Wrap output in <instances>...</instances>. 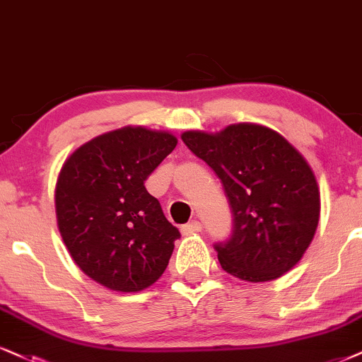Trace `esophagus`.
<instances>
[{
  "mask_svg": "<svg viewBox=\"0 0 362 362\" xmlns=\"http://www.w3.org/2000/svg\"><path fill=\"white\" fill-rule=\"evenodd\" d=\"M203 225L199 221H191V223H186V225H182V235H193V233H198V231H202Z\"/></svg>",
  "mask_w": 362,
  "mask_h": 362,
  "instance_id": "1",
  "label": "esophagus"
}]
</instances>
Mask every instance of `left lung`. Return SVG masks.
Wrapping results in <instances>:
<instances>
[{
	"label": "left lung",
	"instance_id": "1",
	"mask_svg": "<svg viewBox=\"0 0 362 362\" xmlns=\"http://www.w3.org/2000/svg\"><path fill=\"white\" fill-rule=\"evenodd\" d=\"M182 142L221 180L233 228L215 250L221 269L247 282L279 279L314 238L320 194L307 160L285 137L257 124L208 134L188 131Z\"/></svg>",
	"mask_w": 362,
	"mask_h": 362
}]
</instances>
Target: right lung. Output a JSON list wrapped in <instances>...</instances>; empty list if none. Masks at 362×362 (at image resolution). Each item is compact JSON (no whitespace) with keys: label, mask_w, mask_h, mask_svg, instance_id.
I'll list each match as a JSON object with an SVG mask.
<instances>
[{"label":"right lung","mask_w":362,"mask_h":362,"mask_svg":"<svg viewBox=\"0 0 362 362\" xmlns=\"http://www.w3.org/2000/svg\"><path fill=\"white\" fill-rule=\"evenodd\" d=\"M173 134L122 127L80 146L55 188L62 238L83 274L117 292H139L166 270L181 233L144 181L173 153Z\"/></svg>","instance_id":"1"}]
</instances>
